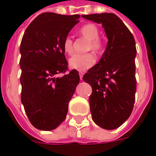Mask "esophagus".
<instances>
[{"label": "esophagus", "instance_id": "obj_1", "mask_svg": "<svg viewBox=\"0 0 156 156\" xmlns=\"http://www.w3.org/2000/svg\"><path fill=\"white\" fill-rule=\"evenodd\" d=\"M83 73H82V72H80L79 73V77H80V79H83Z\"/></svg>", "mask_w": 156, "mask_h": 156}]
</instances>
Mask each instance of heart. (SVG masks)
Wrapping results in <instances>:
<instances>
[{"label":"heart","mask_w":156,"mask_h":156,"mask_svg":"<svg viewBox=\"0 0 156 156\" xmlns=\"http://www.w3.org/2000/svg\"><path fill=\"white\" fill-rule=\"evenodd\" d=\"M79 32L85 39L88 40L86 50L92 51L95 53H98L103 48V43L100 39L98 38L99 36V30L98 27L94 24H86L83 26ZM63 50L67 54L70 55L73 53V41L70 37H67L62 43ZM95 57L92 53H86V54H75L70 58L68 61L69 67L73 69L78 70L79 72H84L90 68L95 63Z\"/></svg>","instance_id":"b5f03b06"}]
</instances>
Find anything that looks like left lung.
<instances>
[{
  "mask_svg": "<svg viewBox=\"0 0 156 156\" xmlns=\"http://www.w3.org/2000/svg\"><path fill=\"white\" fill-rule=\"evenodd\" d=\"M102 24L108 42L98 63L83 79L92 87V119L105 129H115L131 115L136 91L135 41L130 31L114 13L83 15Z\"/></svg>",
  "mask_w": 156,
  "mask_h": 156,
  "instance_id": "8db88e82",
  "label": "left lung"
}]
</instances>
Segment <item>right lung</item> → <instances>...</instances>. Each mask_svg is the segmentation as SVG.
Instances as JSON below:
<instances>
[{
	"instance_id": "add662e5",
	"label": "right lung",
	"mask_w": 156,
	"mask_h": 156,
	"mask_svg": "<svg viewBox=\"0 0 156 156\" xmlns=\"http://www.w3.org/2000/svg\"><path fill=\"white\" fill-rule=\"evenodd\" d=\"M79 18V15L45 12L24 32L20 46L22 103L37 129L52 130L64 120L79 83L75 69L61 78L55 77L68 69L62 43Z\"/></svg>"
}]
</instances>
